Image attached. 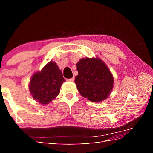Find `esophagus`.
Segmentation results:
<instances>
[{"instance_id":"34e87169","label":"esophagus","mask_w":153,"mask_h":153,"mask_svg":"<svg viewBox=\"0 0 153 153\" xmlns=\"http://www.w3.org/2000/svg\"><path fill=\"white\" fill-rule=\"evenodd\" d=\"M74 79H75V78H74V77H72V78H70V79H68L67 80L68 81V82H74Z\"/></svg>"}]
</instances>
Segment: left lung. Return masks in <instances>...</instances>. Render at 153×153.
I'll return each mask as SVG.
<instances>
[{
    "mask_svg": "<svg viewBox=\"0 0 153 153\" xmlns=\"http://www.w3.org/2000/svg\"><path fill=\"white\" fill-rule=\"evenodd\" d=\"M76 65L78 75L75 83L82 96L93 102H102L108 98L114 82L106 64L95 57L82 58Z\"/></svg>",
    "mask_w": 153,
    "mask_h": 153,
    "instance_id": "1",
    "label": "left lung"
}]
</instances>
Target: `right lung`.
Listing matches in <instances>:
<instances>
[{
    "mask_svg": "<svg viewBox=\"0 0 153 153\" xmlns=\"http://www.w3.org/2000/svg\"><path fill=\"white\" fill-rule=\"evenodd\" d=\"M64 82L62 71L55 62L51 61L32 76L29 89L34 100L41 105H47L59 95Z\"/></svg>",
    "mask_w": 153,
    "mask_h": 153,
    "instance_id": "right-lung-1",
    "label": "right lung"
}]
</instances>
